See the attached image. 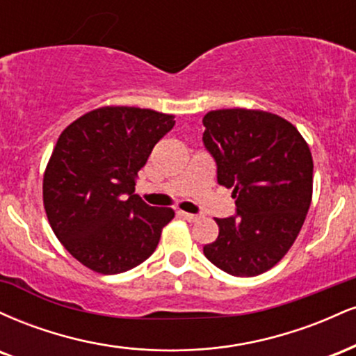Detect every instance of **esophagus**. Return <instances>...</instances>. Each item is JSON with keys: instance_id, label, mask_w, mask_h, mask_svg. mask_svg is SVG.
<instances>
[{"instance_id": "1", "label": "esophagus", "mask_w": 356, "mask_h": 356, "mask_svg": "<svg viewBox=\"0 0 356 356\" xmlns=\"http://www.w3.org/2000/svg\"><path fill=\"white\" fill-rule=\"evenodd\" d=\"M179 216H181V218H184L186 220H189V222H195V220L201 219V216L191 214V212H184V211H179Z\"/></svg>"}]
</instances>
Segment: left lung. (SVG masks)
<instances>
[{"instance_id":"left-lung-1","label":"left lung","mask_w":356,"mask_h":356,"mask_svg":"<svg viewBox=\"0 0 356 356\" xmlns=\"http://www.w3.org/2000/svg\"><path fill=\"white\" fill-rule=\"evenodd\" d=\"M202 140L232 189L236 216L216 219L219 236L204 254L227 275L271 269L293 246L313 195V157L298 129L263 110L207 112Z\"/></svg>"}]
</instances>
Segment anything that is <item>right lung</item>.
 <instances>
[{
  "mask_svg": "<svg viewBox=\"0 0 356 356\" xmlns=\"http://www.w3.org/2000/svg\"><path fill=\"white\" fill-rule=\"evenodd\" d=\"M174 125V115L150 108L100 107L61 132L43 175V204L55 236L83 266L118 275L155 251L174 211L142 201L136 179Z\"/></svg>",
  "mask_w": 356,
  "mask_h": 356,
  "instance_id": "right-lung-1",
  "label": "right lung"
}]
</instances>
